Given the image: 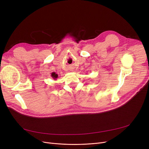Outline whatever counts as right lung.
<instances>
[{"mask_svg":"<svg viewBox=\"0 0 149 149\" xmlns=\"http://www.w3.org/2000/svg\"><path fill=\"white\" fill-rule=\"evenodd\" d=\"M52 77L54 79H56V78H58V75L57 74H56L55 73H52Z\"/></svg>","mask_w":149,"mask_h":149,"instance_id":"right-lung-1","label":"right lung"}]
</instances>
